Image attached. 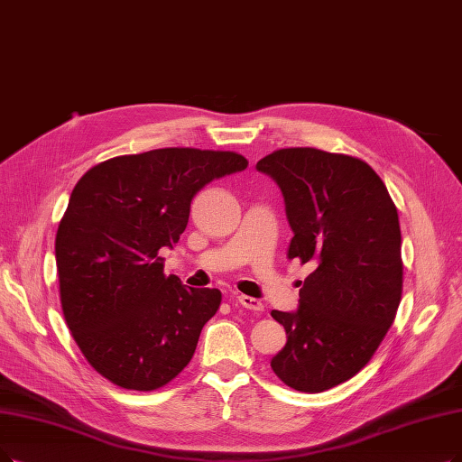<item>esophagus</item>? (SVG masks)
<instances>
[{"label": "esophagus", "mask_w": 462, "mask_h": 462, "mask_svg": "<svg viewBox=\"0 0 462 462\" xmlns=\"http://www.w3.org/2000/svg\"><path fill=\"white\" fill-rule=\"evenodd\" d=\"M238 303H241L245 309L254 310V312H262L263 310V303L255 298H250V295H238Z\"/></svg>", "instance_id": "1"}]
</instances>
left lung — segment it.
Wrapping results in <instances>:
<instances>
[{
    "label": "left lung",
    "instance_id": "8db88e82",
    "mask_svg": "<svg viewBox=\"0 0 462 462\" xmlns=\"http://www.w3.org/2000/svg\"><path fill=\"white\" fill-rule=\"evenodd\" d=\"M255 169L282 191L293 231L288 257L312 267L298 310H271L288 336L271 367L295 391L324 393L355 377L394 322L403 274L398 210L356 157L286 147Z\"/></svg>",
    "mask_w": 462,
    "mask_h": 462
}]
</instances>
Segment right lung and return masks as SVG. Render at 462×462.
Masks as SVG:
<instances>
[{"label":"right lung","instance_id":"obj_1","mask_svg":"<svg viewBox=\"0 0 462 462\" xmlns=\"http://www.w3.org/2000/svg\"><path fill=\"white\" fill-rule=\"evenodd\" d=\"M246 167L233 152L164 147L104 161L76 183L54 241L60 303L83 356L107 381L155 391L193 358L221 291L167 276L159 250L180 241L207 183Z\"/></svg>","mask_w":462,"mask_h":462}]
</instances>
